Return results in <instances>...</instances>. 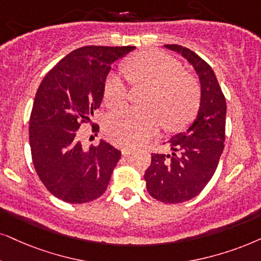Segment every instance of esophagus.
<instances>
[{
	"instance_id": "obj_1",
	"label": "esophagus",
	"mask_w": 261,
	"mask_h": 261,
	"mask_svg": "<svg viewBox=\"0 0 261 261\" xmlns=\"http://www.w3.org/2000/svg\"><path fill=\"white\" fill-rule=\"evenodd\" d=\"M134 153V149H131V148H121V154L124 155V156H127V155H131Z\"/></svg>"
}]
</instances>
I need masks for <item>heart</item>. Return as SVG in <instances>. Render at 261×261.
Listing matches in <instances>:
<instances>
[{"label":"heart","instance_id":"1","mask_svg":"<svg viewBox=\"0 0 261 261\" xmlns=\"http://www.w3.org/2000/svg\"><path fill=\"white\" fill-rule=\"evenodd\" d=\"M135 84L150 89L146 101L148 110L121 108L107 115L105 130L119 146H141L165 127H183L193 119L200 103V88L180 64L160 51L134 55L125 66ZM105 101L110 107L125 103L127 88L120 75L111 73L105 82Z\"/></svg>","mask_w":261,"mask_h":261}]
</instances>
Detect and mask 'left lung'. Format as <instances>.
I'll return each instance as SVG.
<instances>
[{
    "label": "left lung",
    "instance_id": "left-lung-1",
    "mask_svg": "<svg viewBox=\"0 0 261 261\" xmlns=\"http://www.w3.org/2000/svg\"><path fill=\"white\" fill-rule=\"evenodd\" d=\"M164 47L180 54L193 66L201 85L195 119L166 142L171 153L151 155V164L144 173L150 196L165 203H179L199 195L216 172L225 141L226 102L206 61L182 45Z\"/></svg>",
    "mask_w": 261,
    "mask_h": 261
}]
</instances>
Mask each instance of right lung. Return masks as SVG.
Masks as SVG:
<instances>
[{
    "mask_svg": "<svg viewBox=\"0 0 261 261\" xmlns=\"http://www.w3.org/2000/svg\"><path fill=\"white\" fill-rule=\"evenodd\" d=\"M134 49H75L48 72L36 92L29 127L32 161L45 188L65 202H90L107 189L120 150L105 141L84 149L77 131L100 107L112 65Z\"/></svg>",
    "mask_w": 261,
    "mask_h": 261,
    "instance_id": "obj_1",
    "label": "right lung"
}]
</instances>
